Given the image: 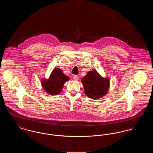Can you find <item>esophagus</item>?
<instances>
[{
    "instance_id": "34e87169",
    "label": "esophagus",
    "mask_w": 153,
    "mask_h": 153,
    "mask_svg": "<svg viewBox=\"0 0 153 153\" xmlns=\"http://www.w3.org/2000/svg\"><path fill=\"white\" fill-rule=\"evenodd\" d=\"M73 79L74 80L77 81V80H79V76H78L77 75H74V76H73Z\"/></svg>"
}]
</instances>
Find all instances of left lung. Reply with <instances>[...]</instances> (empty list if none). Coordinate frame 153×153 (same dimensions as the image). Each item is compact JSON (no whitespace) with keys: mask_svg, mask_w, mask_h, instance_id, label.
<instances>
[{"mask_svg":"<svg viewBox=\"0 0 153 153\" xmlns=\"http://www.w3.org/2000/svg\"><path fill=\"white\" fill-rule=\"evenodd\" d=\"M81 82L85 94L95 100L105 96L109 89V79L102 77L96 71L88 72Z\"/></svg>","mask_w":153,"mask_h":153,"instance_id":"1","label":"left lung"}]
</instances>
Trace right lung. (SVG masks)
<instances>
[{"instance_id": "add662e5", "label": "right lung", "mask_w": 153, "mask_h": 153, "mask_svg": "<svg viewBox=\"0 0 153 153\" xmlns=\"http://www.w3.org/2000/svg\"><path fill=\"white\" fill-rule=\"evenodd\" d=\"M69 80V77L62 72L59 68L54 69L49 79L42 80V86L46 92L51 95H58L61 92L65 82Z\"/></svg>"}]
</instances>
